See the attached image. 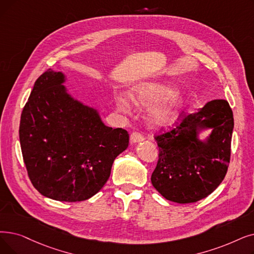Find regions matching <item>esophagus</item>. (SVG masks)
I'll return each mask as SVG.
<instances>
[{"label": "esophagus", "mask_w": 254, "mask_h": 254, "mask_svg": "<svg viewBox=\"0 0 254 254\" xmlns=\"http://www.w3.org/2000/svg\"><path fill=\"white\" fill-rule=\"evenodd\" d=\"M129 140H130L131 143H137V142L144 140V137H143V135L141 133H138V131H134V133L130 134Z\"/></svg>", "instance_id": "esophagus-1"}]
</instances>
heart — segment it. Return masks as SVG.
<instances>
[{"mask_svg":"<svg viewBox=\"0 0 254 254\" xmlns=\"http://www.w3.org/2000/svg\"><path fill=\"white\" fill-rule=\"evenodd\" d=\"M130 98L139 106L152 107L149 119L159 126L172 124L184 105L183 98L175 93L174 88L162 82H144L135 86L130 91ZM116 105L123 111L129 108L128 101L124 96L116 97Z\"/></svg>","mask_w":254,"mask_h":254,"instance_id":"heart-1","label":"heart"}]
</instances>
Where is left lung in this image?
<instances>
[{
  "label": "left lung",
  "mask_w": 254,
  "mask_h": 254,
  "mask_svg": "<svg viewBox=\"0 0 254 254\" xmlns=\"http://www.w3.org/2000/svg\"><path fill=\"white\" fill-rule=\"evenodd\" d=\"M211 128L201 141L197 135ZM234 116L224 100L208 102L197 113L182 112L175 127L154 138L159 146L151 184L167 200L196 202L214 192L224 180L230 160Z\"/></svg>",
  "instance_id": "1"
}]
</instances>
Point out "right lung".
Masks as SVG:
<instances>
[{"instance_id": "add662e5", "label": "right lung", "mask_w": 254, "mask_h": 254, "mask_svg": "<svg viewBox=\"0 0 254 254\" xmlns=\"http://www.w3.org/2000/svg\"><path fill=\"white\" fill-rule=\"evenodd\" d=\"M64 82L65 75L51 68L36 80L21 112L19 142L34 188L54 200L75 202L103 188L114 160L128 146V134L105 126Z\"/></svg>"}]
</instances>
